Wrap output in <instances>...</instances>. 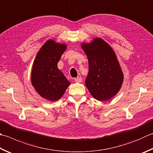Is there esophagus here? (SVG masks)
I'll return each instance as SVG.
<instances>
[{
  "label": "esophagus",
  "mask_w": 153,
  "mask_h": 153,
  "mask_svg": "<svg viewBox=\"0 0 153 153\" xmlns=\"http://www.w3.org/2000/svg\"><path fill=\"white\" fill-rule=\"evenodd\" d=\"M82 80V78L80 77V76H79V77L75 78V79H74V81H75V82H77V83L81 82Z\"/></svg>",
  "instance_id": "obj_1"
}]
</instances>
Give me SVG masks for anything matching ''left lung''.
Returning a JSON list of instances; mask_svg holds the SVG:
<instances>
[{"mask_svg":"<svg viewBox=\"0 0 153 153\" xmlns=\"http://www.w3.org/2000/svg\"><path fill=\"white\" fill-rule=\"evenodd\" d=\"M80 47L88 60L86 86L99 101L110 100L119 93L124 80L116 53L107 42L99 37L90 42H82Z\"/></svg>","mask_w":153,"mask_h":153,"instance_id":"1","label":"left lung"}]
</instances>
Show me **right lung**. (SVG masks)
Here are the masks:
<instances>
[{"mask_svg":"<svg viewBox=\"0 0 153 153\" xmlns=\"http://www.w3.org/2000/svg\"><path fill=\"white\" fill-rule=\"evenodd\" d=\"M67 48L65 43L48 39L40 48L31 71V83L38 94L49 101L59 100L71 85L57 67Z\"/></svg>","mask_w":153,"mask_h":153,"instance_id":"add662e5","label":"right lung"}]
</instances>
